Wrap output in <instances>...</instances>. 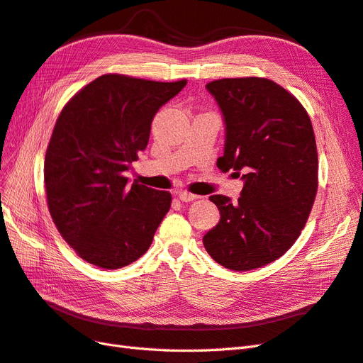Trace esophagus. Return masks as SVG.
Listing matches in <instances>:
<instances>
[{
  "label": "esophagus",
  "instance_id": "esophagus-1",
  "mask_svg": "<svg viewBox=\"0 0 363 363\" xmlns=\"http://www.w3.org/2000/svg\"><path fill=\"white\" fill-rule=\"evenodd\" d=\"M177 196H179V199H180L182 201H184V203L194 201V200L196 199V195H194V194H191V192H188V191H179V192H177Z\"/></svg>",
  "mask_w": 363,
  "mask_h": 363
}]
</instances>
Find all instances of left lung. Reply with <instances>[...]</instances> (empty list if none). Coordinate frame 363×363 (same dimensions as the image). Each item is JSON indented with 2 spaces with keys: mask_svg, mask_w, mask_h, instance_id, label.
Segmentation results:
<instances>
[{
  "mask_svg": "<svg viewBox=\"0 0 363 363\" xmlns=\"http://www.w3.org/2000/svg\"><path fill=\"white\" fill-rule=\"evenodd\" d=\"M225 125L221 171L244 182L236 203L211 195L219 223L203 238L215 262L256 269L283 256L300 236L318 189V152L311 118L295 96L268 79L206 84Z\"/></svg>",
  "mask_w": 363,
  "mask_h": 363,
  "instance_id": "1",
  "label": "left lung"
}]
</instances>
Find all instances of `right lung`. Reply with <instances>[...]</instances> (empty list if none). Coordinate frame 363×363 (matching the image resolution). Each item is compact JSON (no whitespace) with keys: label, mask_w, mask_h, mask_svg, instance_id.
<instances>
[{"label":"right lung","mask_w":363,"mask_h":363,"mask_svg":"<svg viewBox=\"0 0 363 363\" xmlns=\"http://www.w3.org/2000/svg\"><path fill=\"white\" fill-rule=\"evenodd\" d=\"M186 86L107 74L63 107L47 148L48 208L63 239L104 269L138 260L171 207V194L128 184L152 118Z\"/></svg>","instance_id":"1"}]
</instances>
